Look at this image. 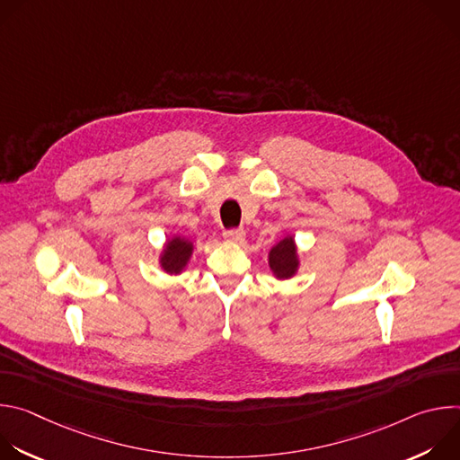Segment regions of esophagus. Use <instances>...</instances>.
I'll use <instances>...</instances> for the list:
<instances>
[{"label":"esophagus","mask_w":460,"mask_h":460,"mask_svg":"<svg viewBox=\"0 0 460 460\" xmlns=\"http://www.w3.org/2000/svg\"><path fill=\"white\" fill-rule=\"evenodd\" d=\"M224 236H226V240L231 242V243H242L243 238H245V233H243L242 229H229V231H226Z\"/></svg>","instance_id":"1"}]
</instances>
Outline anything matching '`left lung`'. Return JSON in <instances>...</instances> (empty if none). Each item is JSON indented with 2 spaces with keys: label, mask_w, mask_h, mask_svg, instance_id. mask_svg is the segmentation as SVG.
<instances>
[{
  "label": "left lung",
  "mask_w": 460,
  "mask_h": 460,
  "mask_svg": "<svg viewBox=\"0 0 460 460\" xmlns=\"http://www.w3.org/2000/svg\"><path fill=\"white\" fill-rule=\"evenodd\" d=\"M270 268H271L273 275L280 280L295 277V273L298 270V252H296L293 236H286L277 245L271 247Z\"/></svg>",
  "instance_id": "8db88e82"
}]
</instances>
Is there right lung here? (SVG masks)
<instances>
[{
	"mask_svg": "<svg viewBox=\"0 0 460 460\" xmlns=\"http://www.w3.org/2000/svg\"><path fill=\"white\" fill-rule=\"evenodd\" d=\"M192 254V242L183 236H172L167 240L162 254L160 266L169 275H180Z\"/></svg>",
	"mask_w": 460,
	"mask_h": 460,
	"instance_id": "1",
	"label": "right lung"
}]
</instances>
